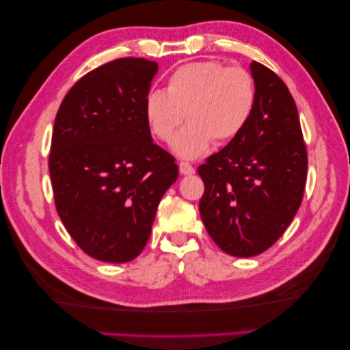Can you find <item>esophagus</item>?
<instances>
[{
  "label": "esophagus",
  "mask_w": 350,
  "mask_h": 350,
  "mask_svg": "<svg viewBox=\"0 0 350 350\" xmlns=\"http://www.w3.org/2000/svg\"><path fill=\"white\" fill-rule=\"evenodd\" d=\"M179 170H180V174H185V176H191V174L196 173L194 167H192L189 162H180L179 163Z\"/></svg>",
  "instance_id": "1"
}]
</instances>
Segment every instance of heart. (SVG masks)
Masks as SVG:
<instances>
[{
	"instance_id": "1",
	"label": "heart",
	"mask_w": 350,
	"mask_h": 350,
	"mask_svg": "<svg viewBox=\"0 0 350 350\" xmlns=\"http://www.w3.org/2000/svg\"><path fill=\"white\" fill-rule=\"evenodd\" d=\"M257 103L252 73L242 66L206 60L183 64L171 73L167 90L146 96L144 114L153 135L170 141L185 120L189 123L173 139V150L198 158L212 143L233 141L247 128Z\"/></svg>"
}]
</instances>
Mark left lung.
<instances>
[{
	"label": "left lung",
	"mask_w": 350,
	"mask_h": 350,
	"mask_svg": "<svg viewBox=\"0 0 350 350\" xmlns=\"http://www.w3.org/2000/svg\"><path fill=\"white\" fill-rule=\"evenodd\" d=\"M257 103L247 128L198 167L200 215L218 247L234 257L271 248L298 212L307 180V147L287 85L251 63Z\"/></svg>",
	"instance_id": "8db88e82"
}]
</instances>
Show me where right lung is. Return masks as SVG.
<instances>
[{
  "instance_id": "1",
  "label": "right lung",
  "mask_w": 350,
  "mask_h": 350,
  "mask_svg": "<svg viewBox=\"0 0 350 350\" xmlns=\"http://www.w3.org/2000/svg\"><path fill=\"white\" fill-rule=\"evenodd\" d=\"M156 72L146 58L102 64L77 81L55 116L49 174L57 213L78 247L102 262L139 256L179 176L146 120Z\"/></svg>"
}]
</instances>
